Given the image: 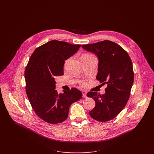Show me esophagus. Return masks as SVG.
<instances>
[{"label": "esophagus", "mask_w": 154, "mask_h": 154, "mask_svg": "<svg viewBox=\"0 0 154 154\" xmlns=\"http://www.w3.org/2000/svg\"><path fill=\"white\" fill-rule=\"evenodd\" d=\"M82 94H83V97L85 98V97H87L86 96V93L85 91H82Z\"/></svg>", "instance_id": "esophagus-1"}]
</instances>
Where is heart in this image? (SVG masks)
Masks as SVG:
<instances>
[{
  "instance_id": "b5f03b06",
  "label": "heart",
  "mask_w": 154,
  "mask_h": 154,
  "mask_svg": "<svg viewBox=\"0 0 154 154\" xmlns=\"http://www.w3.org/2000/svg\"><path fill=\"white\" fill-rule=\"evenodd\" d=\"M85 55H89V54H85V55H83V56H85ZM80 84H81V85H82V86H84V85H85V83H84V82H80Z\"/></svg>"
}]
</instances>
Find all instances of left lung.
Listing matches in <instances>:
<instances>
[{"instance_id":"8db88e82","label":"left lung","mask_w":154,"mask_h":154,"mask_svg":"<svg viewBox=\"0 0 154 154\" xmlns=\"http://www.w3.org/2000/svg\"><path fill=\"white\" fill-rule=\"evenodd\" d=\"M82 47L97 56L96 79L102 85L107 84L104 94L93 91L87 93V96L96 102L90 115L99 122L108 121L122 110L130 97L134 80L132 62L128 53L111 41L104 40Z\"/></svg>"}]
</instances>
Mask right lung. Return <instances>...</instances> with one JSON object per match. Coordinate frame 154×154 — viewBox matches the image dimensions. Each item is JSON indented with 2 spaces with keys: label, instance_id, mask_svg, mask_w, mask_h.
Wrapping results in <instances>:
<instances>
[{
  "label": "right lung",
  "instance_id": "right-lung-1",
  "mask_svg": "<svg viewBox=\"0 0 154 154\" xmlns=\"http://www.w3.org/2000/svg\"><path fill=\"white\" fill-rule=\"evenodd\" d=\"M80 46L52 40L37 48L30 56L25 70L27 96L35 113L48 123L64 121L71 105L82 97V92L75 88L58 94L55 80L64 74V61Z\"/></svg>",
  "mask_w": 154,
  "mask_h": 154
}]
</instances>
